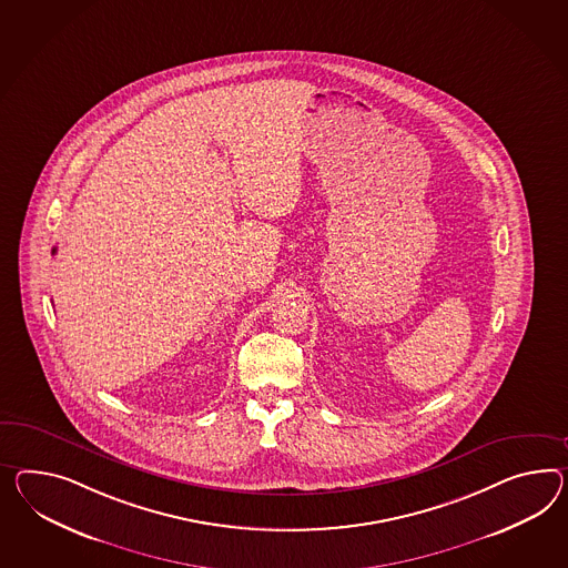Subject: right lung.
Instances as JSON below:
<instances>
[{"label": "right lung", "mask_w": 568, "mask_h": 568, "mask_svg": "<svg viewBox=\"0 0 568 568\" xmlns=\"http://www.w3.org/2000/svg\"><path fill=\"white\" fill-rule=\"evenodd\" d=\"M53 253H55V248H53Z\"/></svg>", "instance_id": "1"}]
</instances>
